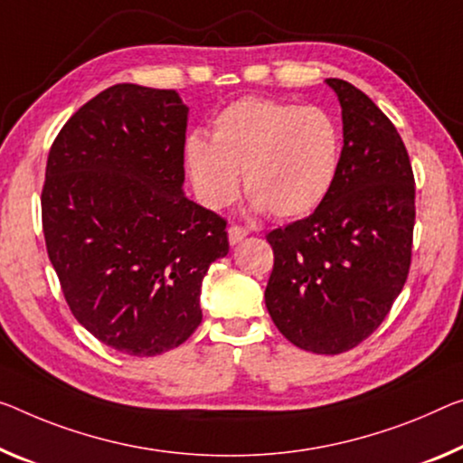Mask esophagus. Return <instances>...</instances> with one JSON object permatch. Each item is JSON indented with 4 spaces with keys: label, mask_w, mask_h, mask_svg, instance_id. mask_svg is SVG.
Wrapping results in <instances>:
<instances>
[{
    "label": "esophagus",
    "mask_w": 463,
    "mask_h": 463,
    "mask_svg": "<svg viewBox=\"0 0 463 463\" xmlns=\"http://www.w3.org/2000/svg\"><path fill=\"white\" fill-rule=\"evenodd\" d=\"M248 236V230L246 227H240V225H232L230 230H227V238H230V244H238Z\"/></svg>",
    "instance_id": "esophagus-1"
}]
</instances>
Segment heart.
I'll use <instances>...</instances> for the list:
<instances>
[{"label":"heart","instance_id":"b5f03b06","mask_svg":"<svg viewBox=\"0 0 463 463\" xmlns=\"http://www.w3.org/2000/svg\"><path fill=\"white\" fill-rule=\"evenodd\" d=\"M184 155L204 207H227L244 174L256 209L296 219L315 211L335 184L341 137L335 119L315 105L246 97L219 113L211 140L192 134Z\"/></svg>","mask_w":463,"mask_h":463}]
</instances>
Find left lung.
Listing matches in <instances>:
<instances>
[{"label":"left lung","mask_w":463,"mask_h":463,"mask_svg":"<svg viewBox=\"0 0 463 463\" xmlns=\"http://www.w3.org/2000/svg\"><path fill=\"white\" fill-rule=\"evenodd\" d=\"M326 84L344 119L339 172L312 215L267 233L275 260L265 304L296 347L333 355L371 337L403 289L416 186L385 113L350 82Z\"/></svg>","instance_id":"obj_1"}]
</instances>
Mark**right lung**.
<instances>
[{
  "label": "right lung",
  "instance_id": "1",
  "mask_svg": "<svg viewBox=\"0 0 463 463\" xmlns=\"http://www.w3.org/2000/svg\"><path fill=\"white\" fill-rule=\"evenodd\" d=\"M188 108L175 90L113 84L53 140L41 192L49 260L76 321L128 355L182 345L227 254L217 213L184 196Z\"/></svg>",
  "mask_w": 463,
  "mask_h": 463
}]
</instances>
